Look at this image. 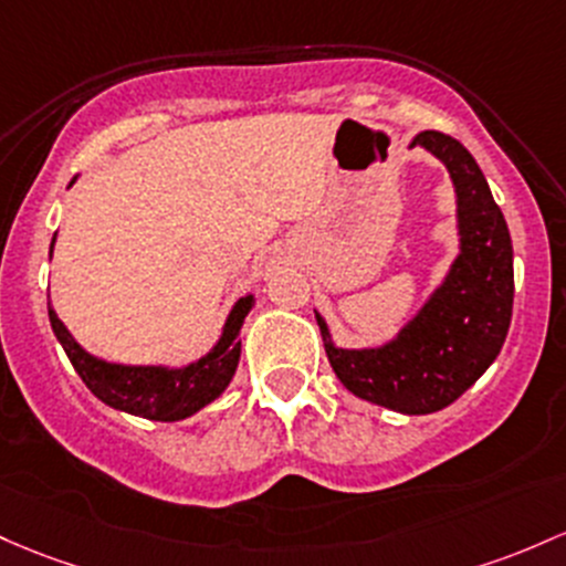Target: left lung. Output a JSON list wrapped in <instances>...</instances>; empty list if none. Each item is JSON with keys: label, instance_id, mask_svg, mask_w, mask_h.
Masks as SVG:
<instances>
[{"label": "left lung", "instance_id": "left-lung-1", "mask_svg": "<svg viewBox=\"0 0 566 566\" xmlns=\"http://www.w3.org/2000/svg\"><path fill=\"white\" fill-rule=\"evenodd\" d=\"M424 147L449 171L457 196L459 252L430 297L392 338L378 346H335L316 314L327 359L352 395L406 416L451 406L486 374L513 316V244L486 177L462 142L421 132Z\"/></svg>", "mask_w": 566, "mask_h": 566}]
</instances>
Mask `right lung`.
Masks as SVG:
<instances>
[{
	"label": "right lung",
	"mask_w": 566,
	"mask_h": 566,
	"mask_svg": "<svg viewBox=\"0 0 566 566\" xmlns=\"http://www.w3.org/2000/svg\"><path fill=\"white\" fill-rule=\"evenodd\" d=\"M74 179L70 182V188L74 185ZM252 306V293L239 297L226 316V325H222L217 344L203 357L192 359V363L182 365V368H174V365L109 363V359H102L88 349H83L74 340V335L66 331L64 322L53 312L51 301H48V316H51L55 338L64 346L66 357H70L77 376L83 378L85 387L98 400L107 402L115 411L142 416V419L179 421L198 413L201 408H207L209 402H214L228 389L235 368H239L241 325H244Z\"/></svg>",
	"instance_id": "right-lung-1"
}]
</instances>
